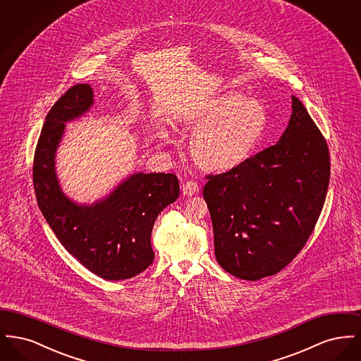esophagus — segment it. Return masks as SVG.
Here are the masks:
<instances>
[{
    "label": "esophagus",
    "instance_id": "1",
    "mask_svg": "<svg viewBox=\"0 0 361 361\" xmlns=\"http://www.w3.org/2000/svg\"><path fill=\"white\" fill-rule=\"evenodd\" d=\"M181 192H183L184 196L189 197V196H193V195H196V193L199 192V187H197V184L193 183V181H187V183L183 185Z\"/></svg>",
    "mask_w": 361,
    "mask_h": 361
}]
</instances>
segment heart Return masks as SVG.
I'll use <instances>...</instances> for the list:
<instances>
[{
    "mask_svg": "<svg viewBox=\"0 0 361 361\" xmlns=\"http://www.w3.org/2000/svg\"><path fill=\"white\" fill-rule=\"evenodd\" d=\"M267 124V109L258 100L238 92H224L187 114L181 130L192 135L189 150L200 169L228 173L256 152ZM155 137L164 143L171 140L165 128H158Z\"/></svg>",
    "mask_w": 361,
    "mask_h": 361,
    "instance_id": "b5f03b06",
    "label": "heart"
}]
</instances>
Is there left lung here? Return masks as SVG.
Returning a JSON list of instances; mask_svg holds the SVG:
<instances>
[{
	"mask_svg": "<svg viewBox=\"0 0 361 361\" xmlns=\"http://www.w3.org/2000/svg\"><path fill=\"white\" fill-rule=\"evenodd\" d=\"M279 142L235 171L208 176L215 257L226 272L256 281L288 265L303 249L326 199L330 157L307 109L292 96Z\"/></svg>",
	"mask_w": 361,
	"mask_h": 361,
	"instance_id": "8db88e82",
	"label": "left lung"
}]
</instances>
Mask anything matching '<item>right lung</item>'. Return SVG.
Wrapping results in <instances>:
<instances>
[{"instance_id": "obj_1", "label": "right lung", "mask_w": 361, "mask_h": 361, "mask_svg": "<svg viewBox=\"0 0 361 361\" xmlns=\"http://www.w3.org/2000/svg\"><path fill=\"white\" fill-rule=\"evenodd\" d=\"M89 84L71 86L46 116L34 158V188L54 234L86 269L105 280H124L153 261L152 230L158 214L180 195L172 173H134L92 204L71 200L61 188L55 157L68 121L94 103Z\"/></svg>"}]
</instances>
